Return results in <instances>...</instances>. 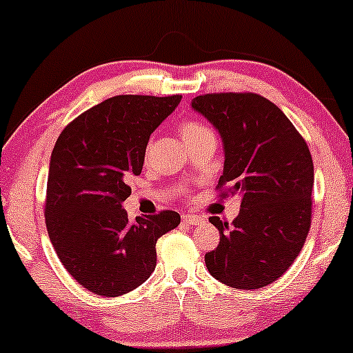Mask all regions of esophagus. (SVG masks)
Wrapping results in <instances>:
<instances>
[{
    "label": "esophagus",
    "mask_w": 353,
    "mask_h": 353,
    "mask_svg": "<svg viewBox=\"0 0 353 353\" xmlns=\"http://www.w3.org/2000/svg\"><path fill=\"white\" fill-rule=\"evenodd\" d=\"M182 222L189 223V225H199L203 222L202 217H199V215H189V214H184L182 215Z\"/></svg>",
    "instance_id": "34e87169"
}]
</instances>
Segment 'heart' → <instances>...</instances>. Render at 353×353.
<instances>
[{
  "mask_svg": "<svg viewBox=\"0 0 353 353\" xmlns=\"http://www.w3.org/2000/svg\"><path fill=\"white\" fill-rule=\"evenodd\" d=\"M179 130H181L182 139H184L185 144L192 143V141H195V139L202 138V136H205V134H214L201 121H184L181 125Z\"/></svg>",
  "mask_w": 353,
  "mask_h": 353,
  "instance_id": "b5f03b06",
  "label": "heart"
}]
</instances>
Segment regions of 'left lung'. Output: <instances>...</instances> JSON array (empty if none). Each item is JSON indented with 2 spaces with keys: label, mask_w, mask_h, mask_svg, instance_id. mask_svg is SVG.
Instances as JSON below:
<instances>
[{
  "label": "left lung",
  "mask_w": 353,
  "mask_h": 353,
  "mask_svg": "<svg viewBox=\"0 0 353 353\" xmlns=\"http://www.w3.org/2000/svg\"><path fill=\"white\" fill-rule=\"evenodd\" d=\"M190 107L222 138L219 185L241 197L232 227L210 217L220 243L205 254L207 270L227 286L258 290L276 281L303 250L311 227V152L286 114L256 93H209Z\"/></svg>",
  "instance_id": "1"
}]
</instances>
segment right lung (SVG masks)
Masks as SVG:
<instances>
[{
  "instance_id": "right-lung-1",
  "label": "right lung",
  "mask_w": 353,
  "mask_h": 353,
  "mask_svg": "<svg viewBox=\"0 0 353 353\" xmlns=\"http://www.w3.org/2000/svg\"><path fill=\"white\" fill-rule=\"evenodd\" d=\"M181 99L113 97L75 118L55 143L46 225L63 268L90 292L117 298L141 286L156 268V241L181 223L172 210L130 222L121 207L151 133Z\"/></svg>"
}]
</instances>
